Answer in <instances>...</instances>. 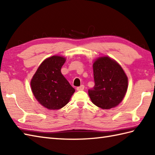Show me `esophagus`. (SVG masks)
Instances as JSON below:
<instances>
[{
	"mask_svg": "<svg viewBox=\"0 0 155 155\" xmlns=\"http://www.w3.org/2000/svg\"><path fill=\"white\" fill-rule=\"evenodd\" d=\"M84 88V86L83 84H82V85H81L80 87H78L77 88V91H83Z\"/></svg>",
	"mask_w": 155,
	"mask_h": 155,
	"instance_id": "esophagus-1",
	"label": "esophagus"
}]
</instances>
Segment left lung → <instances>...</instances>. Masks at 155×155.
<instances>
[{
    "label": "left lung",
    "mask_w": 155,
    "mask_h": 155,
    "mask_svg": "<svg viewBox=\"0 0 155 155\" xmlns=\"http://www.w3.org/2000/svg\"><path fill=\"white\" fill-rule=\"evenodd\" d=\"M93 74L94 86L88 90L93 103L103 109L117 106L128 87V78L123 68L109 57H100L94 62Z\"/></svg>",
    "instance_id": "obj_1"
}]
</instances>
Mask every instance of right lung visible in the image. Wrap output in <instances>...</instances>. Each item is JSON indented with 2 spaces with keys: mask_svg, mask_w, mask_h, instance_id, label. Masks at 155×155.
I'll list each match as a JSON object with an SVG mask.
<instances>
[{
  "mask_svg": "<svg viewBox=\"0 0 155 155\" xmlns=\"http://www.w3.org/2000/svg\"><path fill=\"white\" fill-rule=\"evenodd\" d=\"M65 61L66 58L60 56L47 58L31 80L35 97L48 109L57 110L64 107L75 91L61 72Z\"/></svg>",
  "mask_w": 155,
  "mask_h": 155,
  "instance_id": "obj_1",
  "label": "right lung"
}]
</instances>
